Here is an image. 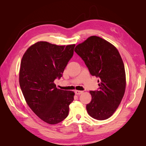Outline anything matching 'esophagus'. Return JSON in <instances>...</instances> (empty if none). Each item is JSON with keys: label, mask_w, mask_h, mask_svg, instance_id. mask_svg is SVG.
Segmentation results:
<instances>
[{"label": "esophagus", "mask_w": 146, "mask_h": 146, "mask_svg": "<svg viewBox=\"0 0 146 146\" xmlns=\"http://www.w3.org/2000/svg\"><path fill=\"white\" fill-rule=\"evenodd\" d=\"M83 91H78V90H76V91H75V93H76V94H77V95H80L83 93Z\"/></svg>", "instance_id": "34e87169"}]
</instances>
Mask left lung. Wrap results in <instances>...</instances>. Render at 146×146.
Returning <instances> with one entry per match:
<instances>
[{"label": "left lung", "instance_id": "left-lung-1", "mask_svg": "<svg viewBox=\"0 0 146 146\" xmlns=\"http://www.w3.org/2000/svg\"><path fill=\"white\" fill-rule=\"evenodd\" d=\"M74 51L80 56L93 76L99 78V91H90L92 99L86 105L89 115L102 121L111 117L125 93L126 76L120 54L112 44L91 36L78 44Z\"/></svg>", "mask_w": 146, "mask_h": 146}]
</instances>
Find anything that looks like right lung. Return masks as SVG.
Listing matches in <instances>:
<instances>
[{"label": "right lung", "mask_w": 146, "mask_h": 146, "mask_svg": "<svg viewBox=\"0 0 146 146\" xmlns=\"http://www.w3.org/2000/svg\"><path fill=\"white\" fill-rule=\"evenodd\" d=\"M75 46L38 41L28 48L21 60L19 80L25 100L33 113L49 124L66 119L74 100V92L58 89L54 80L62 77Z\"/></svg>", "instance_id": "1"}]
</instances>
